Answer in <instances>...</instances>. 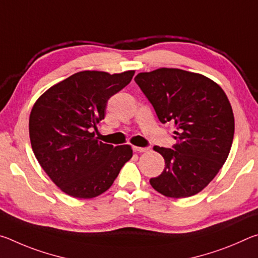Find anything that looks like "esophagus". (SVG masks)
<instances>
[{
    "mask_svg": "<svg viewBox=\"0 0 258 258\" xmlns=\"http://www.w3.org/2000/svg\"><path fill=\"white\" fill-rule=\"evenodd\" d=\"M134 151H138V152H145V151H148L149 150V148L147 147H133Z\"/></svg>",
    "mask_w": 258,
    "mask_h": 258,
    "instance_id": "esophagus-1",
    "label": "esophagus"
}]
</instances>
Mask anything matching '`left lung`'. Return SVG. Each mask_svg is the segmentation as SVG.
Returning a JSON list of instances; mask_svg holds the SVG:
<instances>
[{
    "instance_id": "1",
    "label": "left lung",
    "mask_w": 258,
    "mask_h": 258,
    "mask_svg": "<svg viewBox=\"0 0 258 258\" xmlns=\"http://www.w3.org/2000/svg\"><path fill=\"white\" fill-rule=\"evenodd\" d=\"M134 81L165 124L174 121L173 149L154 147L165 159L150 184L169 198L197 195L228 158L234 135L232 107L224 91L200 74L177 68L140 73Z\"/></svg>"
}]
</instances>
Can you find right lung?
Listing matches in <instances>:
<instances>
[{
	"label": "right lung",
	"instance_id": "1",
	"mask_svg": "<svg viewBox=\"0 0 258 258\" xmlns=\"http://www.w3.org/2000/svg\"><path fill=\"white\" fill-rule=\"evenodd\" d=\"M134 73H76L51 86L33 106L29 138L34 155L68 196L98 197L132 158L131 146L107 145L91 131L104 118L108 100L132 81Z\"/></svg>",
	"mask_w": 258,
	"mask_h": 258
}]
</instances>
